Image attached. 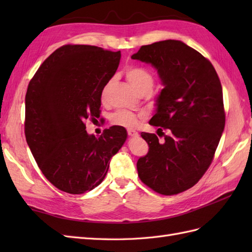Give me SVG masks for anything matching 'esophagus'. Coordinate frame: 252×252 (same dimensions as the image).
I'll use <instances>...</instances> for the list:
<instances>
[{
    "mask_svg": "<svg viewBox=\"0 0 252 252\" xmlns=\"http://www.w3.org/2000/svg\"><path fill=\"white\" fill-rule=\"evenodd\" d=\"M127 134H129V136H138V132H136L135 130L129 129L127 130Z\"/></svg>",
    "mask_w": 252,
    "mask_h": 252,
    "instance_id": "1",
    "label": "esophagus"
}]
</instances>
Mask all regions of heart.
Here are the masks:
<instances>
[{
	"mask_svg": "<svg viewBox=\"0 0 252 252\" xmlns=\"http://www.w3.org/2000/svg\"><path fill=\"white\" fill-rule=\"evenodd\" d=\"M126 77L127 81L132 85L133 89L136 90L138 93L143 92V91H148L151 92L154 85V77L153 74L146 69L142 67H129L126 70ZM107 87L103 90V96L106 92ZM140 116L133 114L131 111L127 110H118L115 114H112L110 121L112 125L126 126V127H132L134 126Z\"/></svg>",
	"mask_w": 252,
	"mask_h": 252,
	"instance_id": "heart-1",
	"label": "heart"
}]
</instances>
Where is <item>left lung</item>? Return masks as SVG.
Masks as SVG:
<instances>
[{"label": "left lung", "mask_w": 252, "mask_h": 252, "mask_svg": "<svg viewBox=\"0 0 252 252\" xmlns=\"http://www.w3.org/2000/svg\"><path fill=\"white\" fill-rule=\"evenodd\" d=\"M131 58L156 68L163 85L149 125L159 126L164 142L141 133L149 151L137 160L138 176L159 194H179L205 174L222 136L225 112L220 79L207 58L178 40L143 45Z\"/></svg>", "instance_id": "8db88e82"}]
</instances>
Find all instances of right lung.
Returning <instances> with one entry per match:
<instances>
[{"instance_id": "right-lung-1", "label": "right lung", "mask_w": 252, "mask_h": 252, "mask_svg": "<svg viewBox=\"0 0 252 252\" xmlns=\"http://www.w3.org/2000/svg\"><path fill=\"white\" fill-rule=\"evenodd\" d=\"M120 51L63 45L46 58L26 94L25 134L42 173L58 189L83 194L98 186L127 133L112 126L99 137L84 121L99 117L100 97L114 77Z\"/></svg>"}]
</instances>
